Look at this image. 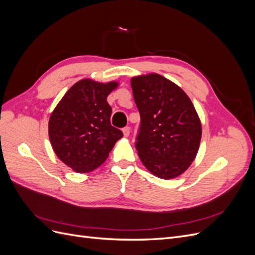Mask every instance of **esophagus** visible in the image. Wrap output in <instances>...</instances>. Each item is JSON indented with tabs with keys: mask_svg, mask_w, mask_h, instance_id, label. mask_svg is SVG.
<instances>
[{
	"mask_svg": "<svg viewBox=\"0 0 255 255\" xmlns=\"http://www.w3.org/2000/svg\"><path fill=\"white\" fill-rule=\"evenodd\" d=\"M122 132H123V135H125V137H128V135H129V128L128 127L123 128Z\"/></svg>",
	"mask_w": 255,
	"mask_h": 255,
	"instance_id": "obj_1",
	"label": "esophagus"
}]
</instances>
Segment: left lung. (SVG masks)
Wrapping results in <instances>:
<instances>
[{"instance_id": "1", "label": "left lung", "mask_w": 255, "mask_h": 255, "mask_svg": "<svg viewBox=\"0 0 255 255\" xmlns=\"http://www.w3.org/2000/svg\"><path fill=\"white\" fill-rule=\"evenodd\" d=\"M140 125L135 148L142 164L161 179L182 174L194 161L201 123L187 95L159 74L130 81Z\"/></svg>"}]
</instances>
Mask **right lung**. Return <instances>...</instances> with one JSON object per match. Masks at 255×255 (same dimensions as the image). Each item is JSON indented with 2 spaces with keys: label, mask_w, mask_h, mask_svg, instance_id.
Segmentation results:
<instances>
[{
  "label": "right lung",
  "mask_w": 255,
  "mask_h": 255,
  "mask_svg": "<svg viewBox=\"0 0 255 255\" xmlns=\"http://www.w3.org/2000/svg\"><path fill=\"white\" fill-rule=\"evenodd\" d=\"M117 83L82 80L74 84L53 111L49 137L58 158L76 172L95 170L123 136L111 125L106 98Z\"/></svg>",
  "instance_id": "obj_1"
}]
</instances>
